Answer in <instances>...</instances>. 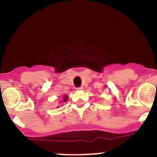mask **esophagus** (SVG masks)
Returning a JSON list of instances; mask_svg holds the SVG:
<instances>
[{"mask_svg":"<svg viewBox=\"0 0 157 157\" xmlns=\"http://www.w3.org/2000/svg\"><path fill=\"white\" fill-rule=\"evenodd\" d=\"M83 86H80V87H78L77 88V90H83Z\"/></svg>","mask_w":157,"mask_h":157,"instance_id":"obj_1","label":"esophagus"}]
</instances>
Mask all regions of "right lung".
Masks as SVG:
<instances>
[{"mask_svg": "<svg viewBox=\"0 0 157 157\" xmlns=\"http://www.w3.org/2000/svg\"><path fill=\"white\" fill-rule=\"evenodd\" d=\"M62 100L61 101V102H67V99H68V96H66V95H64V96H63V98H62Z\"/></svg>", "mask_w": 157, "mask_h": 157, "instance_id": "obj_1", "label": "right lung"}]
</instances>
